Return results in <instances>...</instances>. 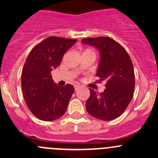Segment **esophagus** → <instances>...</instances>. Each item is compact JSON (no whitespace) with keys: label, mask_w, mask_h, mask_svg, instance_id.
Wrapping results in <instances>:
<instances>
[{"label":"esophagus","mask_w":158,"mask_h":158,"mask_svg":"<svg viewBox=\"0 0 158 158\" xmlns=\"http://www.w3.org/2000/svg\"><path fill=\"white\" fill-rule=\"evenodd\" d=\"M74 88H75V90L76 91V90H79V89L81 88V86L80 85H75Z\"/></svg>","instance_id":"34e87169"}]
</instances>
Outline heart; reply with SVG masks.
<instances>
[{
  "label": "heart",
  "mask_w": 158,
  "mask_h": 158,
  "mask_svg": "<svg viewBox=\"0 0 158 158\" xmlns=\"http://www.w3.org/2000/svg\"><path fill=\"white\" fill-rule=\"evenodd\" d=\"M89 52V53H92V54H94V52H92V50H91V49H85V50H84V52Z\"/></svg>",
  "instance_id": "obj_1"
}]
</instances>
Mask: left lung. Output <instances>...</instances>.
Instances as JSON below:
<instances>
[{"mask_svg":"<svg viewBox=\"0 0 158 158\" xmlns=\"http://www.w3.org/2000/svg\"><path fill=\"white\" fill-rule=\"evenodd\" d=\"M83 44L94 47L100 54L96 76L106 81V89L98 94L90 89L85 103L87 111L95 118H117L128 107L135 89V72L130 56L122 46L106 36L85 38Z\"/></svg>","mask_w":158,"mask_h":158,"instance_id":"8db88e82","label":"left lung"}]
</instances>
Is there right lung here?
<instances>
[{
  "mask_svg": "<svg viewBox=\"0 0 158 158\" xmlns=\"http://www.w3.org/2000/svg\"><path fill=\"white\" fill-rule=\"evenodd\" d=\"M76 41L50 36L33 47L27 58L22 70V90L28 108L40 120L60 118L67 109L74 87L57 85L51 71L60 66L65 52Z\"/></svg>",
  "mask_w": 158,
  "mask_h": 158,
  "instance_id": "add662e5",
  "label": "right lung"
}]
</instances>
